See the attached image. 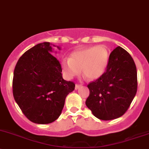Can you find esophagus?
Wrapping results in <instances>:
<instances>
[{"label":"esophagus","mask_w":149,"mask_h":149,"mask_svg":"<svg viewBox=\"0 0 149 149\" xmlns=\"http://www.w3.org/2000/svg\"><path fill=\"white\" fill-rule=\"evenodd\" d=\"M80 87H81V85L76 84V85H75V90H77V89H79Z\"/></svg>","instance_id":"esophagus-1"}]
</instances>
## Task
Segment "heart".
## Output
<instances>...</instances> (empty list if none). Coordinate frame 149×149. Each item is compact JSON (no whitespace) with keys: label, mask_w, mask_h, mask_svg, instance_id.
<instances>
[{"label":"heart","mask_w":149,"mask_h":149,"mask_svg":"<svg viewBox=\"0 0 149 149\" xmlns=\"http://www.w3.org/2000/svg\"><path fill=\"white\" fill-rule=\"evenodd\" d=\"M109 54L105 46H96L72 53L70 58L62 59L61 67L67 79H71L82 72L87 79H96L105 72Z\"/></svg>","instance_id":"obj_1"}]
</instances>
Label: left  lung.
<instances>
[{"mask_svg": "<svg viewBox=\"0 0 149 149\" xmlns=\"http://www.w3.org/2000/svg\"><path fill=\"white\" fill-rule=\"evenodd\" d=\"M137 85V70L133 58L118 47L110 53L105 72L87 85L90 95L85 104L98 119H116L130 107Z\"/></svg>", "mask_w": 149, "mask_h": 149, "instance_id": "obj_1", "label": "left lung"}]
</instances>
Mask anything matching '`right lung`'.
<instances>
[{
	"mask_svg": "<svg viewBox=\"0 0 149 149\" xmlns=\"http://www.w3.org/2000/svg\"><path fill=\"white\" fill-rule=\"evenodd\" d=\"M52 52L49 42L36 44L19 58L14 69L13 97L24 116L35 123L56 120L67 95L74 90V82L63 79L61 64Z\"/></svg>",
	"mask_w": 149,
	"mask_h": 149,
	"instance_id": "obj_1",
	"label": "right lung"
}]
</instances>
